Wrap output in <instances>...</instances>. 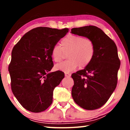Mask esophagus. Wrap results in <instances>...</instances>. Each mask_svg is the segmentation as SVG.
<instances>
[{
  "instance_id": "esophagus-1",
  "label": "esophagus",
  "mask_w": 130,
  "mask_h": 130,
  "mask_svg": "<svg viewBox=\"0 0 130 130\" xmlns=\"http://www.w3.org/2000/svg\"><path fill=\"white\" fill-rule=\"evenodd\" d=\"M65 77H69L70 76V74L69 73H65Z\"/></svg>"
}]
</instances>
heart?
Wrapping results in <instances>:
<instances>
[{"label":"heart","mask_w":130,"mask_h":130,"mask_svg":"<svg viewBox=\"0 0 130 130\" xmlns=\"http://www.w3.org/2000/svg\"><path fill=\"white\" fill-rule=\"evenodd\" d=\"M61 47L54 45L51 55L56 62H60L64 57V52H68L69 60L56 66V69L69 73L77 69L79 65L84 68L91 62L94 54L92 41L87 38L77 35H68L61 41Z\"/></svg>","instance_id":"obj_1"}]
</instances>
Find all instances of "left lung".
<instances>
[{
  "label": "left lung",
  "instance_id": "obj_1",
  "mask_svg": "<svg viewBox=\"0 0 130 130\" xmlns=\"http://www.w3.org/2000/svg\"><path fill=\"white\" fill-rule=\"evenodd\" d=\"M71 33L91 39L94 47L91 62L72 74L74 80L72 98L84 109H98L106 103L117 85L120 65L117 47L113 41L96 26L73 28Z\"/></svg>",
  "mask_w": 130,
  "mask_h": 130
}]
</instances>
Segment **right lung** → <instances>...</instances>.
<instances>
[{
	"label": "right lung",
	"mask_w": 130,
	"mask_h": 130,
	"mask_svg": "<svg viewBox=\"0 0 130 130\" xmlns=\"http://www.w3.org/2000/svg\"><path fill=\"white\" fill-rule=\"evenodd\" d=\"M69 29L46 27L26 32L13 47L8 67L12 93L23 108L41 112L53 102L55 88L64 78L60 70L50 72L53 67L51 51Z\"/></svg>",
	"instance_id": "right-lung-1"
}]
</instances>
